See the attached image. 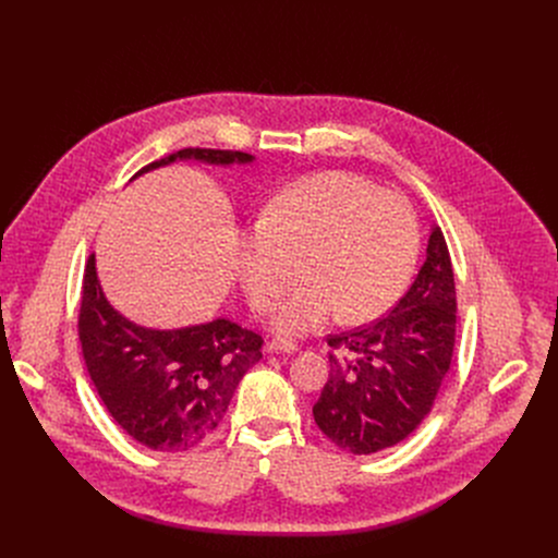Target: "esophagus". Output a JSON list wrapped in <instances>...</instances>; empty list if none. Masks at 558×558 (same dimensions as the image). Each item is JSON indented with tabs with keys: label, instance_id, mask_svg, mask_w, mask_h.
<instances>
[{
	"label": "esophagus",
	"instance_id": "1",
	"mask_svg": "<svg viewBox=\"0 0 558 558\" xmlns=\"http://www.w3.org/2000/svg\"><path fill=\"white\" fill-rule=\"evenodd\" d=\"M267 351H271V353H295L298 344L293 340H287V338H276L267 344Z\"/></svg>",
	"mask_w": 558,
	"mask_h": 558
}]
</instances>
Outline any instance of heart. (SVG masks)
Returning a JSON list of instances; mask_svg holds the SVG:
<instances>
[{
	"label": "heart",
	"mask_w": 558,
	"mask_h": 558,
	"mask_svg": "<svg viewBox=\"0 0 558 558\" xmlns=\"http://www.w3.org/2000/svg\"><path fill=\"white\" fill-rule=\"evenodd\" d=\"M409 201L349 172H320L284 187L241 241L238 278L256 313L271 311L308 280L278 315L282 331L368 323L395 304L417 260Z\"/></svg>",
	"instance_id": "obj_1"
}]
</instances>
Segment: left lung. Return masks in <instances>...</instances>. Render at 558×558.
Masks as SVG:
<instances>
[{
  "label": "left lung",
  "instance_id": "left-lung-1",
  "mask_svg": "<svg viewBox=\"0 0 558 558\" xmlns=\"http://www.w3.org/2000/svg\"><path fill=\"white\" fill-rule=\"evenodd\" d=\"M457 325L454 276L446 238L433 227L426 260L388 315L329 336V379L313 420L336 446L373 454L404 441L430 413L450 368Z\"/></svg>",
  "mask_w": 558,
  "mask_h": 558
}]
</instances>
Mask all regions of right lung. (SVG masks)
<instances>
[{"instance_id":"add662e5","label":"right lung","mask_w":558,"mask_h":558,"mask_svg":"<svg viewBox=\"0 0 558 558\" xmlns=\"http://www.w3.org/2000/svg\"><path fill=\"white\" fill-rule=\"evenodd\" d=\"M177 158L214 166L254 161L245 151L185 147L138 174L170 166ZM78 342L112 420L132 439L158 452L201 446L220 424L238 381L263 357V338L225 317L172 331L130 323L106 300L95 254L84 271Z\"/></svg>"}]
</instances>
